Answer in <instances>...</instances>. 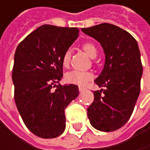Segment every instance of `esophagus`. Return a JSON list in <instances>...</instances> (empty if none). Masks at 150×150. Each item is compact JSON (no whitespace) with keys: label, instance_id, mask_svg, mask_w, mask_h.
<instances>
[{"label":"esophagus","instance_id":"34e87169","mask_svg":"<svg viewBox=\"0 0 150 150\" xmlns=\"http://www.w3.org/2000/svg\"><path fill=\"white\" fill-rule=\"evenodd\" d=\"M84 90H85V88H82V87H79V91H80L81 93V92H83Z\"/></svg>","mask_w":150,"mask_h":150}]
</instances>
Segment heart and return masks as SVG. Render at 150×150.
Instances as JSON below:
<instances>
[{
    "label": "heart",
    "mask_w": 150,
    "mask_h": 150,
    "mask_svg": "<svg viewBox=\"0 0 150 150\" xmlns=\"http://www.w3.org/2000/svg\"><path fill=\"white\" fill-rule=\"evenodd\" d=\"M84 51L86 52V54L91 57V58H95L97 55V49L96 47V46L93 45L90 42H87L84 43L82 46ZM70 57H71V54L70 51L68 50L64 53L63 56H62V66L64 68L69 67V62H70ZM92 78V75L89 72H86V71H81V70H72L68 72L65 75V81L68 83L70 84H75L78 86H85Z\"/></svg>",
    "instance_id": "1"
}]
</instances>
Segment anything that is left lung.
<instances>
[{
	"label": "left lung",
	"mask_w": 150,
	"mask_h": 150,
	"mask_svg": "<svg viewBox=\"0 0 150 150\" xmlns=\"http://www.w3.org/2000/svg\"><path fill=\"white\" fill-rule=\"evenodd\" d=\"M81 31L98 41L105 54L103 69L95 81L105 89L94 92L88 117L97 130L115 131L129 121L140 94L142 65L139 47L129 33L113 24L102 23Z\"/></svg>",
	"instance_id": "left-lung-1"
}]
</instances>
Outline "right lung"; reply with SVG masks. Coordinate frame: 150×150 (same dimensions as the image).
<instances>
[{"instance_id": "1", "label": "right lung", "mask_w": 150, "mask_h": 150, "mask_svg": "<svg viewBox=\"0 0 150 150\" xmlns=\"http://www.w3.org/2000/svg\"><path fill=\"white\" fill-rule=\"evenodd\" d=\"M79 35L77 28L42 25L17 47L12 79L17 109L27 128L54 138L66 128L65 108L78 96L75 84L61 85L62 56ZM53 86L57 87L54 91Z\"/></svg>"}]
</instances>
